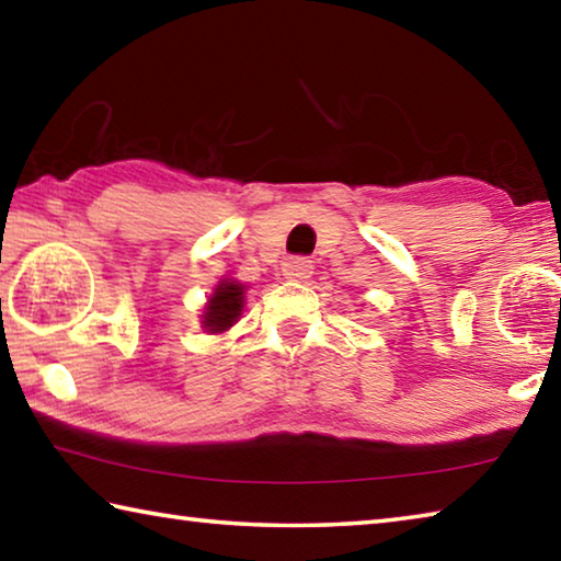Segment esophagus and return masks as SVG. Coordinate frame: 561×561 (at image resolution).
I'll list each match as a JSON object with an SVG mask.
<instances>
[{"label": "esophagus", "instance_id": "esophagus-1", "mask_svg": "<svg viewBox=\"0 0 561 561\" xmlns=\"http://www.w3.org/2000/svg\"><path fill=\"white\" fill-rule=\"evenodd\" d=\"M282 274H284V279H289V282H307L313 274V264L307 257H291L284 262Z\"/></svg>", "mask_w": 561, "mask_h": 561}]
</instances>
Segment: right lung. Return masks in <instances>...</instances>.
Wrapping results in <instances>:
<instances>
[{
  "instance_id": "obj_1",
  "label": "right lung",
  "mask_w": 561,
  "mask_h": 561,
  "mask_svg": "<svg viewBox=\"0 0 561 561\" xmlns=\"http://www.w3.org/2000/svg\"><path fill=\"white\" fill-rule=\"evenodd\" d=\"M245 291H248V284L222 277L208 297L206 307H203V313H201L203 331L218 335V333H226L230 325H236L242 316V309H245Z\"/></svg>"
}]
</instances>
